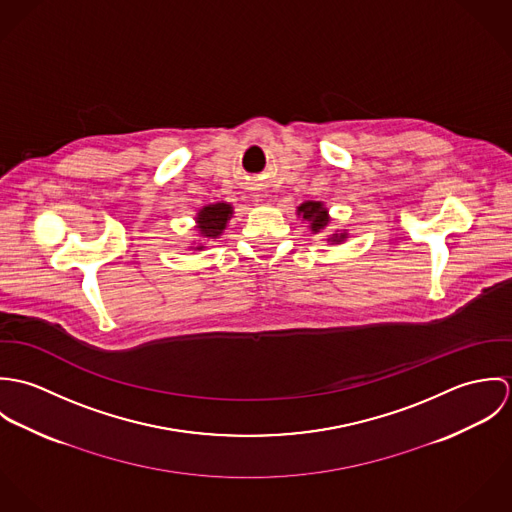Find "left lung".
<instances>
[{"instance_id": "8db88e82", "label": "left lung", "mask_w": 512, "mask_h": 512, "mask_svg": "<svg viewBox=\"0 0 512 512\" xmlns=\"http://www.w3.org/2000/svg\"><path fill=\"white\" fill-rule=\"evenodd\" d=\"M297 215L303 217V220L309 222V228L313 234L321 232L323 228H327L329 224V211L325 209V205L321 201H305L303 205L297 207ZM347 238V232H335L329 236V242H343Z\"/></svg>"}]
</instances>
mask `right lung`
<instances>
[{
    "mask_svg": "<svg viewBox=\"0 0 512 512\" xmlns=\"http://www.w3.org/2000/svg\"><path fill=\"white\" fill-rule=\"evenodd\" d=\"M230 217H232V205L228 203H215V205L203 207L195 217L201 238H219ZM203 248L205 246L199 244L195 250H203Z\"/></svg>",
    "mask_w": 512,
    "mask_h": 512,
    "instance_id": "right-lung-1",
    "label": "right lung"
}]
</instances>
